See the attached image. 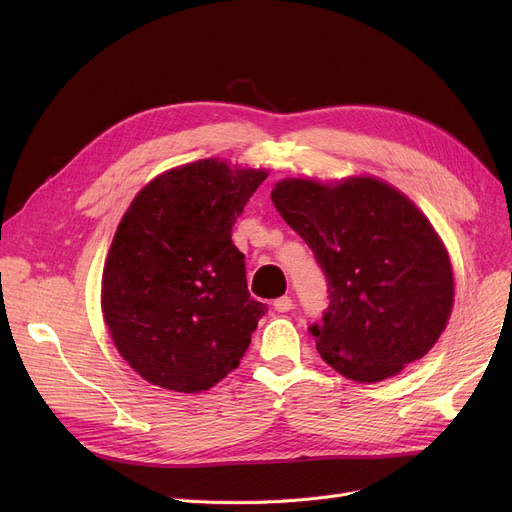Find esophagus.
<instances>
[{"instance_id": "1", "label": "esophagus", "mask_w": 512, "mask_h": 512, "mask_svg": "<svg viewBox=\"0 0 512 512\" xmlns=\"http://www.w3.org/2000/svg\"><path fill=\"white\" fill-rule=\"evenodd\" d=\"M274 309H276L278 313L290 311V309H292V299H290V297H280V299H276V301H274Z\"/></svg>"}]
</instances>
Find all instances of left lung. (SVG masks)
I'll return each mask as SVG.
<instances>
[{"instance_id":"left-lung-1","label":"left lung","mask_w":512,"mask_h":512,"mask_svg":"<svg viewBox=\"0 0 512 512\" xmlns=\"http://www.w3.org/2000/svg\"><path fill=\"white\" fill-rule=\"evenodd\" d=\"M272 201L328 280L330 305L309 328L321 359L373 384L429 353L450 317L454 280L440 236L413 201L367 176L334 186L286 178Z\"/></svg>"}]
</instances>
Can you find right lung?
I'll use <instances>...</instances> for the list:
<instances>
[{"instance_id":"1","label":"right lung","mask_w":512,"mask_h":512,"mask_svg":"<svg viewBox=\"0 0 512 512\" xmlns=\"http://www.w3.org/2000/svg\"><path fill=\"white\" fill-rule=\"evenodd\" d=\"M265 178L199 159L153 178L124 213L101 307L118 353L149 384L209 390L247 353L267 309L247 290L232 226Z\"/></svg>"}]
</instances>
